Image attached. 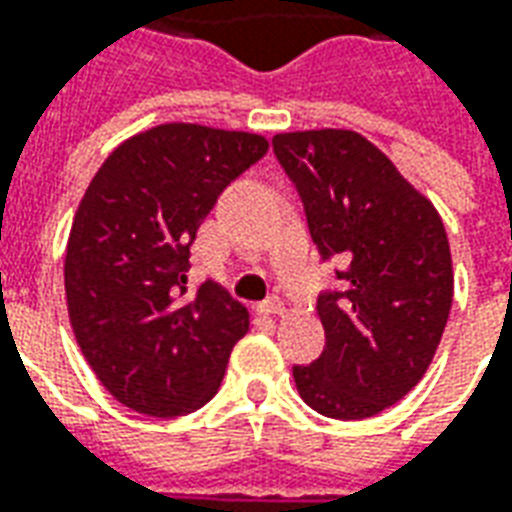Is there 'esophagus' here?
<instances>
[{
	"instance_id": "esophagus-1",
	"label": "esophagus",
	"mask_w": 512,
	"mask_h": 512,
	"mask_svg": "<svg viewBox=\"0 0 512 512\" xmlns=\"http://www.w3.org/2000/svg\"><path fill=\"white\" fill-rule=\"evenodd\" d=\"M260 310L266 312V315H285V301L274 296V299L263 301V307H260Z\"/></svg>"
}]
</instances>
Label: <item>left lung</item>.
Instances as JSON below:
<instances>
[{"label":"left lung","instance_id":"8db88e82","mask_svg":"<svg viewBox=\"0 0 512 512\" xmlns=\"http://www.w3.org/2000/svg\"><path fill=\"white\" fill-rule=\"evenodd\" d=\"M340 290L318 296L326 348L293 367L304 403L332 419L376 417L433 362L452 307V257L439 211L365 136L345 128L274 136Z\"/></svg>","mask_w":512,"mask_h":512}]
</instances>
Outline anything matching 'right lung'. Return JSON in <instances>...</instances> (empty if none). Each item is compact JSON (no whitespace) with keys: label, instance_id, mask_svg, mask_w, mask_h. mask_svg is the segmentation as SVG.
Here are the masks:
<instances>
[{"label":"right lung","instance_id":"1","mask_svg":"<svg viewBox=\"0 0 512 512\" xmlns=\"http://www.w3.org/2000/svg\"><path fill=\"white\" fill-rule=\"evenodd\" d=\"M266 150L260 134L164 123L115 147L90 180L65 299L84 359L123 406L180 417L216 395L249 312L213 282L186 293L189 249L219 194Z\"/></svg>","mask_w":512,"mask_h":512}]
</instances>
